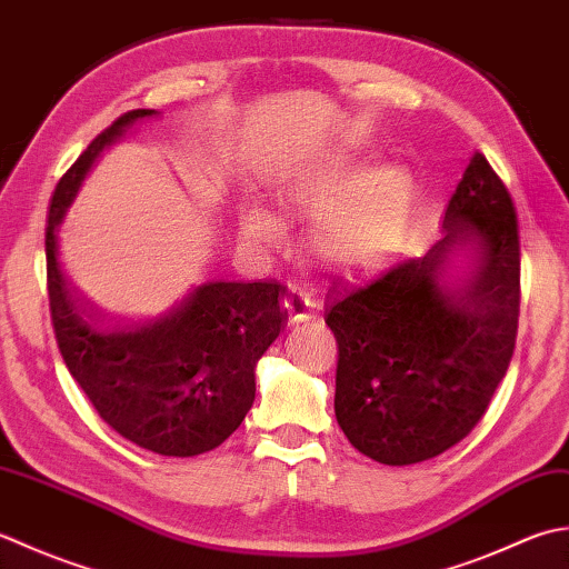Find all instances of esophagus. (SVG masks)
<instances>
[{"instance_id": "34e87169", "label": "esophagus", "mask_w": 569, "mask_h": 569, "mask_svg": "<svg viewBox=\"0 0 569 569\" xmlns=\"http://www.w3.org/2000/svg\"><path fill=\"white\" fill-rule=\"evenodd\" d=\"M282 305H284V309H287V315L292 317V321H305V319H309L311 309L317 307L315 301L309 299V295L305 292V289H301V287H295V284H289V287H287Z\"/></svg>"}]
</instances>
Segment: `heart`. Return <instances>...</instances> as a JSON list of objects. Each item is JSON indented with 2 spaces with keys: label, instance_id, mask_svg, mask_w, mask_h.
I'll list each match as a JSON object with an SVG mask.
<instances>
[{
  "label": "heart",
  "instance_id": "obj_1",
  "mask_svg": "<svg viewBox=\"0 0 569 569\" xmlns=\"http://www.w3.org/2000/svg\"><path fill=\"white\" fill-rule=\"evenodd\" d=\"M415 193L412 171L388 161L370 169L366 161H333L297 179L287 201L317 218L315 248L336 270L368 268L396 242ZM284 220L264 206L242 208L240 233L254 248L274 250L284 242Z\"/></svg>",
  "mask_w": 569,
  "mask_h": 569
}]
</instances>
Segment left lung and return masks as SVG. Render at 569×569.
<instances>
[{
  "instance_id": "obj_1",
  "label": "left lung",
  "mask_w": 569,
  "mask_h": 569,
  "mask_svg": "<svg viewBox=\"0 0 569 569\" xmlns=\"http://www.w3.org/2000/svg\"><path fill=\"white\" fill-rule=\"evenodd\" d=\"M442 238L366 282H333V412L361 455L408 467L442 455L483 417L516 349L520 242L511 193L473 152ZM461 251L468 270H448Z\"/></svg>"
}]
</instances>
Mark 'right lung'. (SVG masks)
Listing matches in <instances>:
<instances>
[{
    "label": "right lung",
    "instance_id": "add662e5",
    "mask_svg": "<svg viewBox=\"0 0 569 569\" xmlns=\"http://www.w3.org/2000/svg\"><path fill=\"white\" fill-rule=\"evenodd\" d=\"M157 110L102 130L58 181L46 228L58 349L114 432L161 457H196L233 435L254 400V366L287 321L277 282H206L157 317L106 323L73 297L58 262V226L102 149Z\"/></svg>",
    "mask_w": 569,
    "mask_h": 569
}]
</instances>
